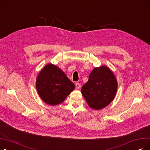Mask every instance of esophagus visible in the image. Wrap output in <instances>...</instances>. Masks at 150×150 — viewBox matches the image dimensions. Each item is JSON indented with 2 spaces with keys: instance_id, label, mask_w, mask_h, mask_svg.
<instances>
[{
  "instance_id": "esophagus-1",
  "label": "esophagus",
  "mask_w": 150,
  "mask_h": 150,
  "mask_svg": "<svg viewBox=\"0 0 150 150\" xmlns=\"http://www.w3.org/2000/svg\"><path fill=\"white\" fill-rule=\"evenodd\" d=\"M75 86H76V88L77 89H79L81 88V84H80V83H76L75 84Z\"/></svg>"
}]
</instances>
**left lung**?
Segmentation results:
<instances>
[{
	"label": "left lung",
	"mask_w": 150,
	"mask_h": 150,
	"mask_svg": "<svg viewBox=\"0 0 150 150\" xmlns=\"http://www.w3.org/2000/svg\"><path fill=\"white\" fill-rule=\"evenodd\" d=\"M117 89V81L111 70L106 66H100L92 71L81 93L91 108L99 110L111 103Z\"/></svg>",
	"instance_id": "8db88e82"
}]
</instances>
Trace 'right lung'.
Segmentation results:
<instances>
[{
	"mask_svg": "<svg viewBox=\"0 0 150 150\" xmlns=\"http://www.w3.org/2000/svg\"><path fill=\"white\" fill-rule=\"evenodd\" d=\"M36 89L39 96L45 103L57 105L64 101L75 89V84L57 66L46 65L36 79Z\"/></svg>",
	"mask_w": 150,
	"mask_h": 150,
	"instance_id": "add662e5",
	"label": "right lung"
}]
</instances>
